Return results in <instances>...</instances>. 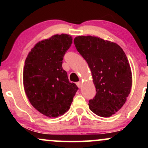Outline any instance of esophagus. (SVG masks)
Returning <instances> with one entry per match:
<instances>
[{
	"label": "esophagus",
	"mask_w": 148,
	"mask_h": 148,
	"mask_svg": "<svg viewBox=\"0 0 148 148\" xmlns=\"http://www.w3.org/2000/svg\"><path fill=\"white\" fill-rule=\"evenodd\" d=\"M76 85H77V86L79 88H81V86H82V83L81 82V81H79V82L76 83Z\"/></svg>",
	"instance_id": "34e87169"
}]
</instances>
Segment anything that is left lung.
I'll return each instance as SVG.
<instances>
[{
  "label": "left lung",
  "mask_w": 148,
  "mask_h": 148,
  "mask_svg": "<svg viewBox=\"0 0 148 148\" xmlns=\"http://www.w3.org/2000/svg\"><path fill=\"white\" fill-rule=\"evenodd\" d=\"M74 43L88 62L96 88V95L89 100L90 109L99 116H111L125 104L132 88V72L125 52L114 42L97 37H76Z\"/></svg>",
  "instance_id": "1"
}]
</instances>
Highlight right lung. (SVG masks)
<instances>
[{"instance_id": "obj_1", "label": "right lung", "mask_w": 148, "mask_h": 148, "mask_svg": "<svg viewBox=\"0 0 148 148\" xmlns=\"http://www.w3.org/2000/svg\"><path fill=\"white\" fill-rule=\"evenodd\" d=\"M72 44L70 35H56L35 45L25 59L23 72L25 94L34 108L49 118L68 111L79 89L69 82L62 67L64 54Z\"/></svg>"}]
</instances>
